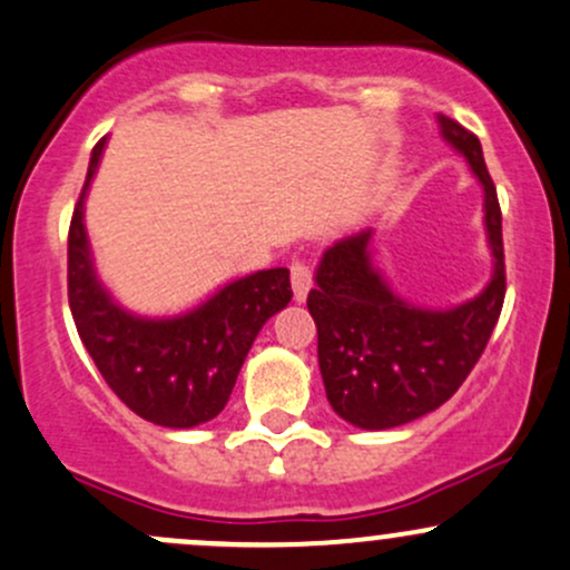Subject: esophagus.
Returning a JSON list of instances; mask_svg holds the SVG:
<instances>
[{
    "mask_svg": "<svg viewBox=\"0 0 570 570\" xmlns=\"http://www.w3.org/2000/svg\"><path fill=\"white\" fill-rule=\"evenodd\" d=\"M289 273H292V292H295V299L297 303H305L311 286H314V271L308 267V262L295 259L292 262Z\"/></svg>",
    "mask_w": 570,
    "mask_h": 570,
    "instance_id": "1",
    "label": "esophagus"
}]
</instances>
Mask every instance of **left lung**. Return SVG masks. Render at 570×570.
Masks as SVG:
<instances>
[{
  "label": "left lung",
  "instance_id": "left-lung-1",
  "mask_svg": "<svg viewBox=\"0 0 570 570\" xmlns=\"http://www.w3.org/2000/svg\"><path fill=\"white\" fill-rule=\"evenodd\" d=\"M443 140L465 156L484 186V227L492 278L468 303L416 308L390 289L371 259V229L324 252L308 311L318 333V371L333 411L354 428L390 430L430 414L460 390L495 330L505 297L498 191L481 142L446 116Z\"/></svg>",
  "mask_w": 570,
  "mask_h": 570
}]
</instances>
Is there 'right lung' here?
I'll return each instance as SVG.
<instances>
[{
  "label": "right lung",
  "instance_id": "1",
  "mask_svg": "<svg viewBox=\"0 0 570 570\" xmlns=\"http://www.w3.org/2000/svg\"><path fill=\"white\" fill-rule=\"evenodd\" d=\"M105 151L94 146L67 237V297L86 352L124 405L161 428H194L227 405L262 324L292 299L289 271L237 278L184 316L142 318L112 303L97 281L83 199Z\"/></svg>",
  "mask_w": 570,
  "mask_h": 570
}]
</instances>
